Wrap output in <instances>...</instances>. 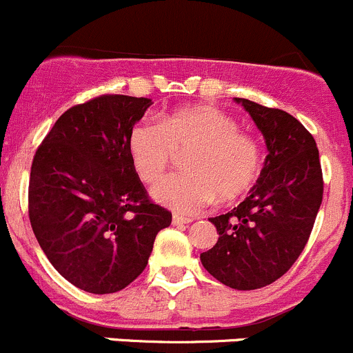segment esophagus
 Masks as SVG:
<instances>
[{"label": "esophagus", "instance_id": "esophagus-1", "mask_svg": "<svg viewBox=\"0 0 353 353\" xmlns=\"http://www.w3.org/2000/svg\"><path fill=\"white\" fill-rule=\"evenodd\" d=\"M172 223H173V225H175V226H183V225H188V223H192V218H185V216L173 214Z\"/></svg>", "mask_w": 353, "mask_h": 353}]
</instances>
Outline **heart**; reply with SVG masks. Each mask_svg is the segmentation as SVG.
I'll use <instances>...</instances> for the list:
<instances>
[{
  "label": "heart",
  "instance_id": "heart-1",
  "mask_svg": "<svg viewBox=\"0 0 353 353\" xmlns=\"http://www.w3.org/2000/svg\"><path fill=\"white\" fill-rule=\"evenodd\" d=\"M187 173L159 181L152 197L183 214H194L216 197L235 201L252 188L261 173V149L239 123L216 106L181 108L158 121L142 120L128 134V152L137 175L159 180L178 152H188Z\"/></svg>",
  "mask_w": 353,
  "mask_h": 353
}]
</instances>
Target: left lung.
Here are the masks:
<instances>
[{
  "mask_svg": "<svg viewBox=\"0 0 353 353\" xmlns=\"http://www.w3.org/2000/svg\"><path fill=\"white\" fill-rule=\"evenodd\" d=\"M268 148L250 195L226 214L209 218L218 242L202 266L223 285L256 290L283 276L305 247L323 202V172L312 135L283 110L235 97Z\"/></svg>",
  "mask_w": 353,
  "mask_h": 353,
  "instance_id": "obj_1",
  "label": "left lung"
}]
</instances>
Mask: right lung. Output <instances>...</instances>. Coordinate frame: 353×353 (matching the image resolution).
I'll use <instances>...</instances> for the list:
<instances>
[{
    "label": "right lung",
    "mask_w": 353,
    "mask_h": 353,
    "mask_svg": "<svg viewBox=\"0 0 353 353\" xmlns=\"http://www.w3.org/2000/svg\"><path fill=\"white\" fill-rule=\"evenodd\" d=\"M148 97L106 94L70 108L34 156L29 218L54 270L89 294H114L148 266L172 212L151 202L128 134Z\"/></svg>",
    "instance_id": "obj_1"
}]
</instances>
